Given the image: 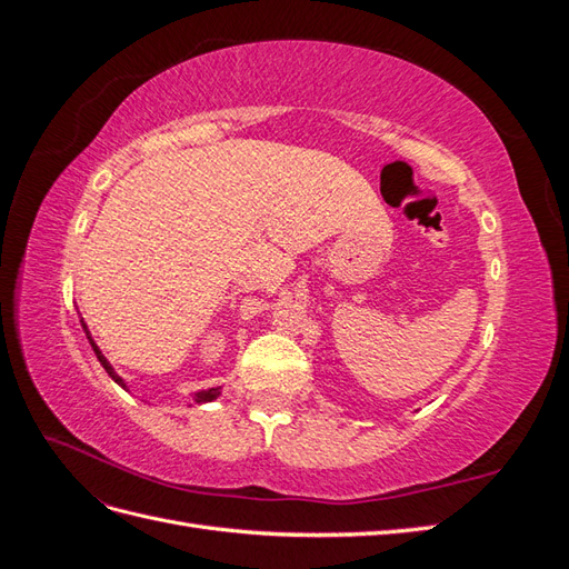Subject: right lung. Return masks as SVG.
Here are the masks:
<instances>
[{
    "mask_svg": "<svg viewBox=\"0 0 569 569\" xmlns=\"http://www.w3.org/2000/svg\"><path fill=\"white\" fill-rule=\"evenodd\" d=\"M80 322H82V330H84V335H88V339H90V343H92V351L97 353L101 368H104V370L109 372V377H111V380H113L116 385H120L123 389H128V385H126L123 377H120V375L113 370V366L109 363L107 356L99 351V347H97L94 339H92V335H90V330H88V325H84V320H82V318H80ZM218 396H220V387H213V389H201V391H197V393H194V403H211V401H216V399H218Z\"/></svg>",
    "mask_w": 569,
    "mask_h": 569,
    "instance_id": "1",
    "label": "right lung"
}]
</instances>
